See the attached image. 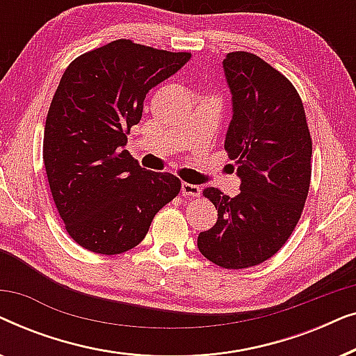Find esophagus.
Listing matches in <instances>:
<instances>
[{"label": "esophagus", "mask_w": 356, "mask_h": 356, "mask_svg": "<svg viewBox=\"0 0 356 356\" xmlns=\"http://www.w3.org/2000/svg\"><path fill=\"white\" fill-rule=\"evenodd\" d=\"M181 193L183 196H189V197H197L201 194V188L197 184H189V183H183L181 184Z\"/></svg>", "instance_id": "1"}]
</instances>
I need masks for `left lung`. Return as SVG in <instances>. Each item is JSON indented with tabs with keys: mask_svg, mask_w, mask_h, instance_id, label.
Listing matches in <instances>:
<instances>
[{
	"mask_svg": "<svg viewBox=\"0 0 356 356\" xmlns=\"http://www.w3.org/2000/svg\"><path fill=\"white\" fill-rule=\"evenodd\" d=\"M233 116L225 138L228 157L241 179L240 194L206 188L217 222L201 232L204 257L225 269H246L285 245L308 197L313 143L293 84L269 63L248 51L223 60Z\"/></svg>",
	"mask_w": 356,
	"mask_h": 356,
	"instance_id": "8db88e82",
	"label": "left lung"
}]
</instances>
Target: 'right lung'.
Wrapping results in <instances>:
<instances>
[{"label": "right lung", "mask_w": 356, "mask_h": 356, "mask_svg": "<svg viewBox=\"0 0 356 356\" xmlns=\"http://www.w3.org/2000/svg\"><path fill=\"white\" fill-rule=\"evenodd\" d=\"M189 58L120 38L66 67L47 115L43 163L66 232L86 250H133L178 196L175 175L143 168L124 145L147 92Z\"/></svg>", "instance_id": "obj_1"}]
</instances>
